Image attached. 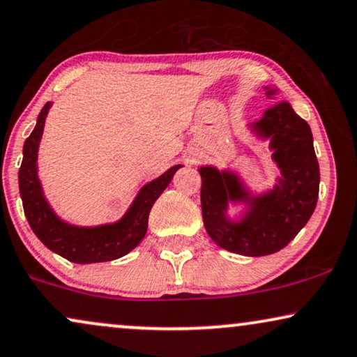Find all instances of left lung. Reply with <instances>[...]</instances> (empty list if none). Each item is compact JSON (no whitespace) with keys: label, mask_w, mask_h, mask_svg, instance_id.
<instances>
[{"label":"left lung","mask_w":357,"mask_h":357,"mask_svg":"<svg viewBox=\"0 0 357 357\" xmlns=\"http://www.w3.org/2000/svg\"><path fill=\"white\" fill-rule=\"evenodd\" d=\"M274 93L275 89L268 88L266 94L273 96ZM251 127L261 139H269L281 178L269 192L251 196L235 173L202 166L199 169L202 218L208 236L220 248L243 256H266L287 246L312 217L320 168L310 126L289 102L268 109ZM228 200L249 204V212L241 221L227 220Z\"/></svg>","instance_id":"8db88e82"}]
</instances>
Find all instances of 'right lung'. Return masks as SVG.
Wrapping results in <instances>:
<instances>
[{"label":"right lung","instance_id":"add662e5","mask_svg":"<svg viewBox=\"0 0 357 357\" xmlns=\"http://www.w3.org/2000/svg\"><path fill=\"white\" fill-rule=\"evenodd\" d=\"M52 102H47L37 117L32 134L24 142L22 163L19 168V192L24 213L32 231L54 253L78 264L102 263L127 255L144 240L149 228V215L156 199L165 191L176 171V165L160 178L145 184L137 194L129 211L121 220L99 227H75L60 220L45 201L39 174H37V151L44 132L45 117Z\"/></svg>","mask_w":357,"mask_h":357}]
</instances>
